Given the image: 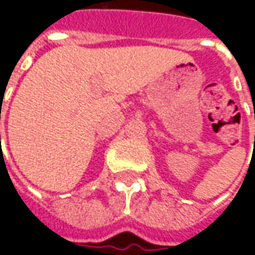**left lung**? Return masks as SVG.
Wrapping results in <instances>:
<instances>
[{"label":"left lung","instance_id":"obj_1","mask_svg":"<svg viewBox=\"0 0 255 255\" xmlns=\"http://www.w3.org/2000/svg\"><path fill=\"white\" fill-rule=\"evenodd\" d=\"M254 118H255V113H254Z\"/></svg>","mask_w":255,"mask_h":255}]
</instances>
